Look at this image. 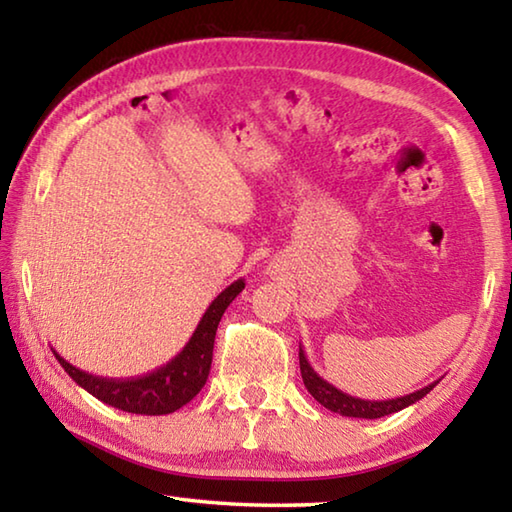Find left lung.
Listing matches in <instances>:
<instances>
[{
  "mask_svg": "<svg viewBox=\"0 0 512 512\" xmlns=\"http://www.w3.org/2000/svg\"><path fill=\"white\" fill-rule=\"evenodd\" d=\"M300 372H302V381H305L307 391L311 393V397L318 404H323L325 409L339 413V415H345V418H366V420H375V418H384V415H391V413H397L406 409V406L415 404L418 400H422L424 395H427L429 391H433V386L438 384V381H433V384L420 388V391L415 393H409L404 397H395V400H361V397H352L348 393L339 391V388L329 384V381H325L323 377L318 375V372L311 368V363L307 361L305 357V350H302L300 345Z\"/></svg>",
  "mask_w": 512,
  "mask_h": 512,
  "instance_id": "left-lung-1",
  "label": "left lung"
}]
</instances>
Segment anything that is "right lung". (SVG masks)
Segmentation results:
<instances>
[{
	"label": "right lung",
	"mask_w": 512,
	"mask_h": 512,
	"mask_svg": "<svg viewBox=\"0 0 512 512\" xmlns=\"http://www.w3.org/2000/svg\"><path fill=\"white\" fill-rule=\"evenodd\" d=\"M244 287L246 282L237 280L232 282L228 289L221 291L219 296L212 300V305L207 307L201 323L194 329L192 339L187 341L185 348L169 363H164V366L153 372H146L142 377H99L72 366V363L65 361L58 352L54 354L60 366L65 368L67 375L72 377L76 384L97 397V400L115 406V409L140 415L173 413L178 411L180 406L192 402L198 391L205 386L212 366L216 327H219L223 311L228 309L230 302L235 300L241 291H244Z\"/></svg>",
	"instance_id": "add662e5"
}]
</instances>
